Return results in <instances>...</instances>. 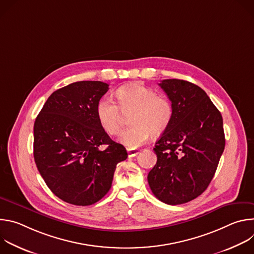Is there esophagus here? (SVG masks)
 Masks as SVG:
<instances>
[{
    "instance_id": "obj_1",
    "label": "esophagus",
    "mask_w": 254,
    "mask_h": 254,
    "mask_svg": "<svg viewBox=\"0 0 254 254\" xmlns=\"http://www.w3.org/2000/svg\"><path fill=\"white\" fill-rule=\"evenodd\" d=\"M138 150H127V155L129 158L131 157H135L137 154H138Z\"/></svg>"
}]
</instances>
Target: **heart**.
<instances>
[{
  "label": "heart",
  "mask_w": 254,
  "mask_h": 254,
  "mask_svg": "<svg viewBox=\"0 0 254 254\" xmlns=\"http://www.w3.org/2000/svg\"><path fill=\"white\" fill-rule=\"evenodd\" d=\"M118 103L111 97H102L96 105V117L100 127L108 134H118L122 128L123 113L131 114L130 127L123 130L120 140L129 149L146 142L152 134L160 136L171 126L174 106L171 100L139 83L119 88L116 92Z\"/></svg>",
  "instance_id": "b5f03b06"
}]
</instances>
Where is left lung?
Instances as JSON below:
<instances>
[{
	"instance_id": "1",
	"label": "left lung",
	"mask_w": 254,
	"mask_h": 254,
	"mask_svg": "<svg viewBox=\"0 0 254 254\" xmlns=\"http://www.w3.org/2000/svg\"><path fill=\"white\" fill-rule=\"evenodd\" d=\"M174 106V118L154 151L157 164L148 175L154 195L169 205L200 196L214 177L225 147L223 120L206 92L189 81L160 84Z\"/></svg>"
}]
</instances>
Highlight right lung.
I'll list each match as a JSON object with an SVG mask.
<instances>
[{"mask_svg":"<svg viewBox=\"0 0 254 254\" xmlns=\"http://www.w3.org/2000/svg\"><path fill=\"white\" fill-rule=\"evenodd\" d=\"M101 81H78L54 91L34 124V160L48 188L77 206L110 191L126 148L100 127L96 105L108 90ZM104 144V150L100 146Z\"/></svg>","mask_w":254,"mask_h":254,"instance_id":"add662e5","label":"right lung"}]
</instances>
